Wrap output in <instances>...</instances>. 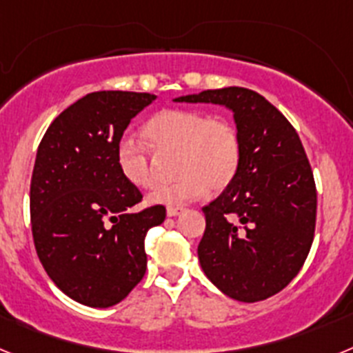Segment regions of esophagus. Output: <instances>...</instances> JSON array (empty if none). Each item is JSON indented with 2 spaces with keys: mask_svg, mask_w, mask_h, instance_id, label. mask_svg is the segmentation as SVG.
Returning <instances> with one entry per match:
<instances>
[{
  "mask_svg": "<svg viewBox=\"0 0 353 353\" xmlns=\"http://www.w3.org/2000/svg\"><path fill=\"white\" fill-rule=\"evenodd\" d=\"M182 210H183L182 207H174V205H170V207H168V210H166V214L170 215V217H174V215H179Z\"/></svg>",
  "mask_w": 353,
  "mask_h": 353,
  "instance_id": "1",
  "label": "esophagus"
}]
</instances>
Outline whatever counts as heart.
Here are the masks:
<instances>
[{
  "mask_svg": "<svg viewBox=\"0 0 353 353\" xmlns=\"http://www.w3.org/2000/svg\"><path fill=\"white\" fill-rule=\"evenodd\" d=\"M150 150L134 139L118 145L117 162L123 179L139 189L161 182L162 162L174 159L179 180L150 194L152 203L182 205L210 189H226L242 162V136L226 117H210L198 109H164L145 125Z\"/></svg>",
  "mask_w": 353,
  "mask_h": 353,
  "instance_id": "b5f03b06",
  "label": "heart"
}]
</instances>
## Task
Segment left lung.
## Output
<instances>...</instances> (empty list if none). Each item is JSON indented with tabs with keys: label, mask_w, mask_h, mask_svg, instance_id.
Instances as JSON below:
<instances>
[{
	"label": "left lung",
	"mask_w": 353,
	"mask_h": 353,
	"mask_svg": "<svg viewBox=\"0 0 353 353\" xmlns=\"http://www.w3.org/2000/svg\"><path fill=\"white\" fill-rule=\"evenodd\" d=\"M176 102L226 105L242 136L239 173L203 207L201 269L235 301L272 297L301 272L316 226V183L297 130L248 88L207 90Z\"/></svg>",
	"instance_id": "1"
}]
</instances>
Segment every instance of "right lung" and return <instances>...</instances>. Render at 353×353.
I'll return each mask as SVG.
<instances>
[{"label": "right lung", "mask_w": 353, "mask_h": 353, "mask_svg": "<svg viewBox=\"0 0 353 353\" xmlns=\"http://www.w3.org/2000/svg\"><path fill=\"white\" fill-rule=\"evenodd\" d=\"M152 93H88L52 120L30 185L31 233L40 263L65 295L109 307L145 276V236L166 207L143 201L117 162L123 130Z\"/></svg>", "instance_id": "obj_1"}]
</instances>
